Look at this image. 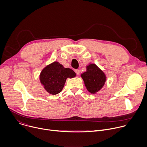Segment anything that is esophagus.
<instances>
[{"label":"esophagus","instance_id":"1","mask_svg":"<svg viewBox=\"0 0 147 147\" xmlns=\"http://www.w3.org/2000/svg\"><path fill=\"white\" fill-rule=\"evenodd\" d=\"M74 71L76 72V73L77 74V75H79V74H80V70H79L76 69V70H74Z\"/></svg>","mask_w":147,"mask_h":147}]
</instances>
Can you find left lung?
Returning <instances> with one entry per match:
<instances>
[{"instance_id":"obj_1","label":"left lung","mask_w":147,"mask_h":147,"mask_svg":"<svg viewBox=\"0 0 147 147\" xmlns=\"http://www.w3.org/2000/svg\"><path fill=\"white\" fill-rule=\"evenodd\" d=\"M87 90L95 94L104 86L107 77L104 73L95 64L87 66V71L81 75Z\"/></svg>"}]
</instances>
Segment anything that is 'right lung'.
I'll list each match as a JSON object with an SVG mask.
<instances>
[{"instance_id": "right-lung-1", "label": "right lung", "mask_w": 147, "mask_h": 147, "mask_svg": "<svg viewBox=\"0 0 147 147\" xmlns=\"http://www.w3.org/2000/svg\"><path fill=\"white\" fill-rule=\"evenodd\" d=\"M76 75L73 70L55 61L42 70L39 79L46 91L54 95L61 91L67 78L75 77Z\"/></svg>"}]
</instances>
